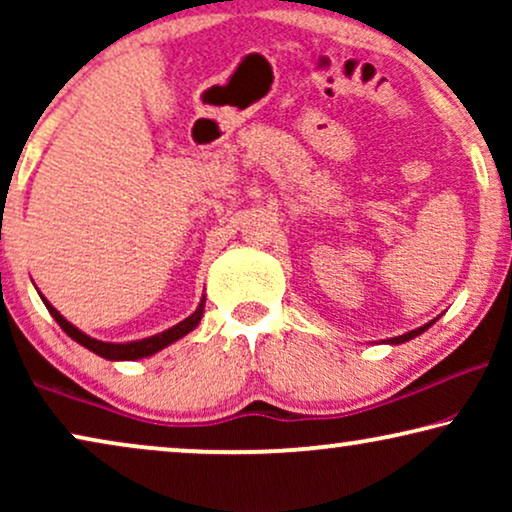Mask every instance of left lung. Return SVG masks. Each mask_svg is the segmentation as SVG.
Here are the masks:
<instances>
[{
  "mask_svg": "<svg viewBox=\"0 0 512 512\" xmlns=\"http://www.w3.org/2000/svg\"><path fill=\"white\" fill-rule=\"evenodd\" d=\"M438 321V317L436 319H431L429 324H424V326H419V328H415V331H408V333H403V335H396V338H387V340H382V342H387V345H403V342H408V340H412V338H417V335H422L424 331H429V328L436 324Z\"/></svg>",
  "mask_w": 512,
  "mask_h": 512,
  "instance_id": "left-lung-1",
  "label": "left lung"
}]
</instances>
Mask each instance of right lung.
<instances>
[{"label":"right lung","instance_id":"1","mask_svg":"<svg viewBox=\"0 0 512 512\" xmlns=\"http://www.w3.org/2000/svg\"><path fill=\"white\" fill-rule=\"evenodd\" d=\"M41 300H44L46 310L51 312V317L58 321L60 328L69 335V338L76 340L81 347L90 349V352L102 356V359H107V361H137V359H146V356H153L156 352H160V349L170 347L172 342H177L184 338V335L191 333L193 328L200 324L202 314H205V296H202L200 305L195 307L193 314H188L184 321H179V324H174L172 328H167V331H163V333L149 335V338H142V340H130V342H104V340L90 338L88 333H83L81 328H76L72 321H67L65 317H62V314L55 310V307L48 303L44 296H41Z\"/></svg>","mask_w":512,"mask_h":512}]
</instances>
